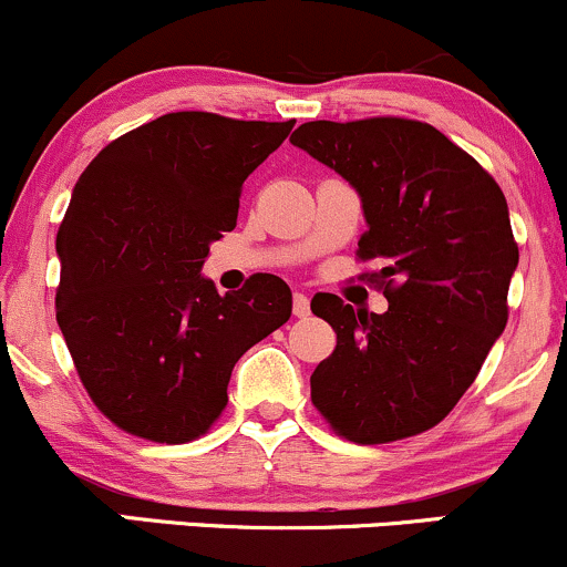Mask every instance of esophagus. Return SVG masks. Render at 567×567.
Segmentation results:
<instances>
[{"label":"esophagus","mask_w":567,"mask_h":567,"mask_svg":"<svg viewBox=\"0 0 567 567\" xmlns=\"http://www.w3.org/2000/svg\"><path fill=\"white\" fill-rule=\"evenodd\" d=\"M292 315L296 317L309 315V298H306L303 292H296V296H292Z\"/></svg>","instance_id":"obj_1"}]
</instances>
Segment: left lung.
Instances as JSON below:
<instances>
[{"mask_svg":"<svg viewBox=\"0 0 567 567\" xmlns=\"http://www.w3.org/2000/svg\"><path fill=\"white\" fill-rule=\"evenodd\" d=\"M360 194L379 261L383 315L320 292L311 311L336 349L311 373V402L341 437L379 445L437 426L504 333L519 250L504 192L437 127L400 116L306 122L290 135Z\"/></svg>","mask_w":567,"mask_h":567,"instance_id":"8db88e82","label":"left lung"}]
</instances>
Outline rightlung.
<instances>
[{
  "instance_id": "right-lung-1",
  "label": "right lung",
  "mask_w": 567,
  "mask_h": 567,
  "mask_svg": "<svg viewBox=\"0 0 567 567\" xmlns=\"http://www.w3.org/2000/svg\"><path fill=\"white\" fill-rule=\"evenodd\" d=\"M292 125L165 114L109 143L76 181L55 239L58 328L90 400L135 437L205 434L239 357L290 320L279 277L218 296L199 271L237 226L245 178Z\"/></svg>"
}]
</instances>
